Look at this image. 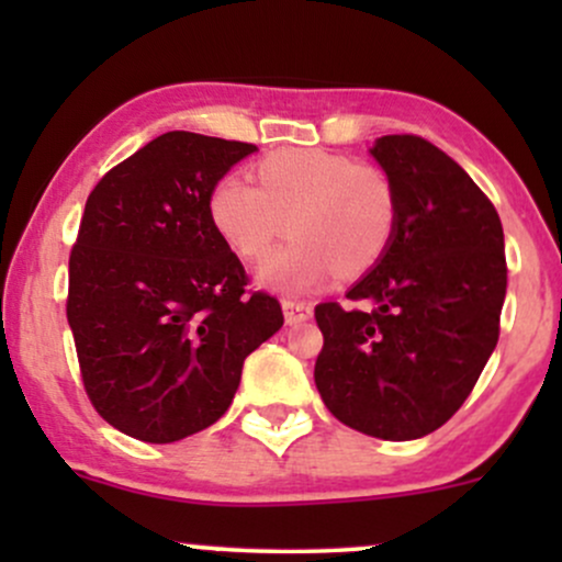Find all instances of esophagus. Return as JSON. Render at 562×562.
I'll list each match as a JSON object with an SVG mask.
<instances>
[{
	"mask_svg": "<svg viewBox=\"0 0 562 562\" xmlns=\"http://www.w3.org/2000/svg\"><path fill=\"white\" fill-rule=\"evenodd\" d=\"M282 312H285V322L288 325H301V322H306L312 317V303L306 301H299V299H285L282 301Z\"/></svg>",
	"mask_w": 562,
	"mask_h": 562,
	"instance_id": "esophagus-1",
	"label": "esophagus"
}]
</instances>
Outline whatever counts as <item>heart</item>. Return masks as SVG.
<instances>
[{
    "label": "heart",
    "instance_id": "b5f03b06",
    "mask_svg": "<svg viewBox=\"0 0 562 562\" xmlns=\"http://www.w3.org/2000/svg\"><path fill=\"white\" fill-rule=\"evenodd\" d=\"M256 184L227 173L209 195V216L248 267H267L288 232L299 240L267 280L312 288L338 272L362 277L391 248L398 200L389 173L340 153L285 147L256 164Z\"/></svg>",
    "mask_w": 562,
    "mask_h": 562
}]
</instances>
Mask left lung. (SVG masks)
<instances>
[{
  "label": "left lung",
  "instance_id": "8db88e82",
  "mask_svg": "<svg viewBox=\"0 0 562 562\" xmlns=\"http://www.w3.org/2000/svg\"><path fill=\"white\" fill-rule=\"evenodd\" d=\"M398 200L391 248L346 293L319 303L314 383L348 428L385 441L434 434L465 404L499 340L505 232L460 164L415 134L372 147Z\"/></svg>",
  "mask_w": 562,
  "mask_h": 562
}]
</instances>
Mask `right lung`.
<instances>
[{"instance_id":"1","label":"right lung","mask_w":562,"mask_h":562,"mask_svg":"<svg viewBox=\"0 0 562 562\" xmlns=\"http://www.w3.org/2000/svg\"><path fill=\"white\" fill-rule=\"evenodd\" d=\"M254 150L166 132L89 192L66 312L83 391L121 434L171 443L214 425L245 357L285 322L209 216L214 184Z\"/></svg>"}]
</instances>
